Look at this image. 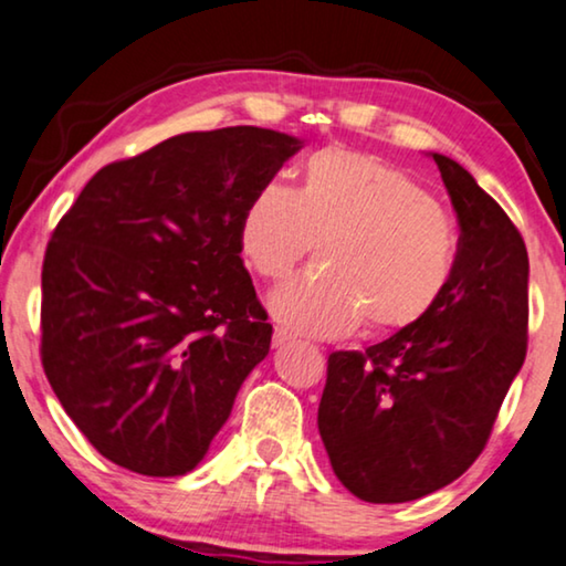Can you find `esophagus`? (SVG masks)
I'll list each match as a JSON object with an SVG mask.
<instances>
[{"label": "esophagus", "instance_id": "34e87169", "mask_svg": "<svg viewBox=\"0 0 566 566\" xmlns=\"http://www.w3.org/2000/svg\"><path fill=\"white\" fill-rule=\"evenodd\" d=\"M293 337L289 329H283V326H275L273 329V347H283V344H289Z\"/></svg>", "mask_w": 566, "mask_h": 566}]
</instances>
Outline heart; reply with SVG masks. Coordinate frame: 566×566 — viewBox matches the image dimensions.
Masks as SVG:
<instances>
[{
    "label": "heart",
    "instance_id": "heart-1",
    "mask_svg": "<svg viewBox=\"0 0 566 566\" xmlns=\"http://www.w3.org/2000/svg\"><path fill=\"white\" fill-rule=\"evenodd\" d=\"M240 255L281 281L316 244L318 273L270 296L285 326L311 337H392L426 322L454 281L457 232L429 193L375 155L324 147L303 163L301 188L268 178L240 219Z\"/></svg>",
    "mask_w": 566,
    "mask_h": 566
}]
</instances>
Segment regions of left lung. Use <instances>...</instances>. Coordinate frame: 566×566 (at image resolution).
<instances>
[{
    "label": "left lung",
    "instance_id": "1",
    "mask_svg": "<svg viewBox=\"0 0 566 566\" xmlns=\"http://www.w3.org/2000/svg\"><path fill=\"white\" fill-rule=\"evenodd\" d=\"M460 222L444 301L365 352H332L318 433L339 482L367 503L449 485L485 449L528 344V252L493 196L433 153Z\"/></svg>",
    "mask_w": 566,
    "mask_h": 566
}]
</instances>
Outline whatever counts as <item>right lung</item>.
I'll list each match as a JSON object with an SVG mask.
<instances>
[{"mask_svg": "<svg viewBox=\"0 0 566 566\" xmlns=\"http://www.w3.org/2000/svg\"><path fill=\"white\" fill-rule=\"evenodd\" d=\"M301 147L263 127L176 135L104 166L53 229L40 359L109 462L191 472L265 359L273 326L237 234L250 196Z\"/></svg>", "mask_w": 566, "mask_h": 566, "instance_id": "1", "label": "right lung"}]
</instances>
